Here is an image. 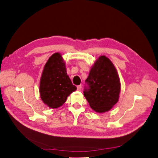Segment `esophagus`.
<instances>
[{
    "label": "esophagus",
    "mask_w": 158,
    "mask_h": 158,
    "mask_svg": "<svg viewBox=\"0 0 158 158\" xmlns=\"http://www.w3.org/2000/svg\"><path fill=\"white\" fill-rule=\"evenodd\" d=\"M81 85H78L77 86V91H81Z\"/></svg>",
    "instance_id": "34e87169"
}]
</instances>
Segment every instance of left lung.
<instances>
[{
  "instance_id": "8db88e82",
  "label": "left lung",
  "mask_w": 158,
  "mask_h": 158,
  "mask_svg": "<svg viewBox=\"0 0 158 158\" xmlns=\"http://www.w3.org/2000/svg\"><path fill=\"white\" fill-rule=\"evenodd\" d=\"M85 81L89 87L85 89L84 96L95 111L107 112L118 102L120 79L114 64L106 56L95 60Z\"/></svg>"
}]
</instances>
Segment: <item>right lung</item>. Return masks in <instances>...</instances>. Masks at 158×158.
I'll list each match as a JSON object with an SVG mask.
<instances>
[{"instance_id":"obj_1","label":"right lung","mask_w":158,"mask_h":158,"mask_svg":"<svg viewBox=\"0 0 158 158\" xmlns=\"http://www.w3.org/2000/svg\"><path fill=\"white\" fill-rule=\"evenodd\" d=\"M77 89L67 73L65 63L59 52L48 59L40 79L39 93L43 102L49 108L56 109L66 102Z\"/></svg>"}]
</instances>
